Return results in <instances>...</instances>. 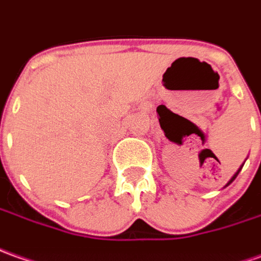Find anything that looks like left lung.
Wrapping results in <instances>:
<instances>
[{
  "label": "left lung",
  "mask_w": 261,
  "mask_h": 261,
  "mask_svg": "<svg viewBox=\"0 0 261 261\" xmlns=\"http://www.w3.org/2000/svg\"><path fill=\"white\" fill-rule=\"evenodd\" d=\"M239 173H240V170H239V171H237V173H236V174H234V175H233V177H231V180H230V181H228V182H227V184H226V187H227L228 184H231V182L234 181V178H236V177H237V174H239Z\"/></svg>",
  "instance_id": "1"
}]
</instances>
